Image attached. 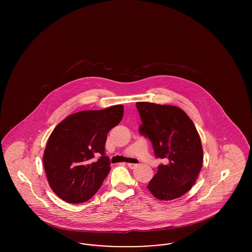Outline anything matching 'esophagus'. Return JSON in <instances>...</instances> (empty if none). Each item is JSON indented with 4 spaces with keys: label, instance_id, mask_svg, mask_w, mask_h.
Here are the masks:
<instances>
[{
    "label": "esophagus",
    "instance_id": "34e87169",
    "mask_svg": "<svg viewBox=\"0 0 252 252\" xmlns=\"http://www.w3.org/2000/svg\"><path fill=\"white\" fill-rule=\"evenodd\" d=\"M127 166L130 168V169H134V168L137 167V164H134V163H127Z\"/></svg>",
    "mask_w": 252,
    "mask_h": 252
}]
</instances>
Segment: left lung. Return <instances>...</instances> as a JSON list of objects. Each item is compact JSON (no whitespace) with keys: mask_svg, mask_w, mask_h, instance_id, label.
I'll return each mask as SVG.
<instances>
[{"mask_svg":"<svg viewBox=\"0 0 252 252\" xmlns=\"http://www.w3.org/2000/svg\"><path fill=\"white\" fill-rule=\"evenodd\" d=\"M142 119L140 133L153 145L160 164L148 190L159 200L179 198L188 192L203 163V149L199 134L189 116L178 107L138 102Z\"/></svg>","mask_w":252,"mask_h":252,"instance_id":"8db88e82","label":"left lung"}]
</instances>
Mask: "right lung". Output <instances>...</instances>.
Wrapping results in <instances>:
<instances>
[{"label":"right lung","mask_w":252,"mask_h":252,"mask_svg":"<svg viewBox=\"0 0 252 252\" xmlns=\"http://www.w3.org/2000/svg\"><path fill=\"white\" fill-rule=\"evenodd\" d=\"M123 115V105L83 110L66 117L51 133L43 165L50 187L62 200L82 203L99 190L110 171L107 135Z\"/></svg>","instance_id":"add662e5"}]
</instances>
